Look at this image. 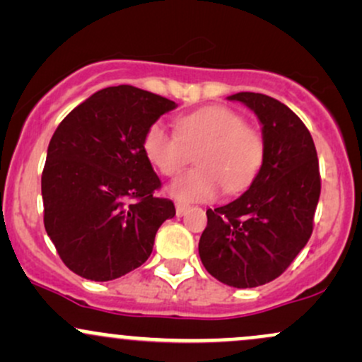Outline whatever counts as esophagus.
I'll return each instance as SVG.
<instances>
[{"instance_id": "obj_1", "label": "esophagus", "mask_w": 362, "mask_h": 362, "mask_svg": "<svg viewBox=\"0 0 362 362\" xmlns=\"http://www.w3.org/2000/svg\"><path fill=\"white\" fill-rule=\"evenodd\" d=\"M189 204H184V202H177L175 209H177V216H184L187 211H189Z\"/></svg>"}]
</instances>
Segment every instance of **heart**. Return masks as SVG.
Segmentation results:
<instances>
[{
  "instance_id": "heart-1",
  "label": "heart",
  "mask_w": 362,
  "mask_h": 362,
  "mask_svg": "<svg viewBox=\"0 0 362 362\" xmlns=\"http://www.w3.org/2000/svg\"><path fill=\"white\" fill-rule=\"evenodd\" d=\"M172 134L161 122L144 132L143 153L161 175L173 177L187 163L185 148H199L197 168L177 178L170 194L178 201H211L224 192L247 190L265 160V141L260 131L247 126L238 112L224 105H207L182 115Z\"/></svg>"
}]
</instances>
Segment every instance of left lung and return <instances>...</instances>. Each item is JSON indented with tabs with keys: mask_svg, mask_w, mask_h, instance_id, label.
I'll return each instance as SVG.
<instances>
[{
	"mask_svg": "<svg viewBox=\"0 0 362 362\" xmlns=\"http://www.w3.org/2000/svg\"><path fill=\"white\" fill-rule=\"evenodd\" d=\"M262 124L265 160L243 195L207 209L199 255L211 276L233 288H257L279 277L313 231L320 168L313 138L303 120L276 98L240 91Z\"/></svg>",
	"mask_w": 362,
	"mask_h": 362,
	"instance_id": "1",
	"label": "left lung"
}]
</instances>
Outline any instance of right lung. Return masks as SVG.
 Here are the masks:
<instances>
[{"label":"right lung","instance_id":"add662e5","mask_svg":"<svg viewBox=\"0 0 362 362\" xmlns=\"http://www.w3.org/2000/svg\"><path fill=\"white\" fill-rule=\"evenodd\" d=\"M175 102L131 85L103 88L62 119L42 172L44 226L66 267L112 281L143 265L175 216L143 153L146 129Z\"/></svg>","mask_w":362,"mask_h":362}]
</instances>
